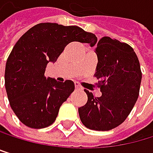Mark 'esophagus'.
<instances>
[{
    "label": "esophagus",
    "instance_id": "34e87169",
    "mask_svg": "<svg viewBox=\"0 0 153 153\" xmlns=\"http://www.w3.org/2000/svg\"><path fill=\"white\" fill-rule=\"evenodd\" d=\"M74 85H75V89H77V90H80L81 88H82V87L80 86V84H79V83H77V82H75V83H74Z\"/></svg>",
    "mask_w": 153,
    "mask_h": 153
}]
</instances>
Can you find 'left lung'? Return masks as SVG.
<instances>
[{
  "label": "left lung",
  "mask_w": 153,
  "mask_h": 153,
  "mask_svg": "<svg viewBox=\"0 0 153 153\" xmlns=\"http://www.w3.org/2000/svg\"><path fill=\"white\" fill-rule=\"evenodd\" d=\"M95 52L98 63L94 77L102 95L95 97L84 90L87 103L80 107L82 124L90 129L106 131L122 124L139 97L141 70L134 49L127 43L104 36Z\"/></svg>",
  "instance_id": "obj_1"
}]
</instances>
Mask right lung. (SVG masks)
I'll list each match as a JSON object with an SVG mask.
<instances>
[{"mask_svg":"<svg viewBox=\"0 0 153 153\" xmlns=\"http://www.w3.org/2000/svg\"><path fill=\"white\" fill-rule=\"evenodd\" d=\"M71 42L94 46L97 37L76 25L40 23L17 41L5 66V89L10 105L25 126L44 128L53 124L60 105L74 91L68 80L46 77L48 62H55Z\"/></svg>","mask_w":153,"mask_h":153,"instance_id":"right-lung-1","label":"right lung"}]
</instances>
